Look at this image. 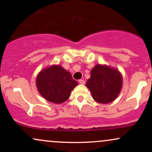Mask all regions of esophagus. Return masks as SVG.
Returning <instances> with one entry per match:
<instances>
[{"label": "esophagus", "instance_id": "34e87169", "mask_svg": "<svg viewBox=\"0 0 152 152\" xmlns=\"http://www.w3.org/2000/svg\"><path fill=\"white\" fill-rule=\"evenodd\" d=\"M79 83H80V84H82V85L85 84V81H84V80H83V79L79 80Z\"/></svg>", "mask_w": 152, "mask_h": 152}]
</instances>
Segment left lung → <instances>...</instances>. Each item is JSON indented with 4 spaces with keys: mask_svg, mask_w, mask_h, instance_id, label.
<instances>
[{
    "mask_svg": "<svg viewBox=\"0 0 152 152\" xmlns=\"http://www.w3.org/2000/svg\"><path fill=\"white\" fill-rule=\"evenodd\" d=\"M123 85V78L117 69L97 64L91 71L86 86L96 102L109 104L117 98Z\"/></svg>",
    "mask_w": 152,
    "mask_h": 152,
    "instance_id": "left-lung-1",
    "label": "left lung"
}]
</instances>
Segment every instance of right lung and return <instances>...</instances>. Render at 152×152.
Masks as SVG:
<instances>
[{
    "label": "right lung",
    "instance_id": "add662e5",
    "mask_svg": "<svg viewBox=\"0 0 152 152\" xmlns=\"http://www.w3.org/2000/svg\"><path fill=\"white\" fill-rule=\"evenodd\" d=\"M36 85L42 97L48 102L58 104L68 100L78 82L61 66L51 65L38 73Z\"/></svg>",
    "mask_w": 152,
    "mask_h": 152
}]
</instances>
